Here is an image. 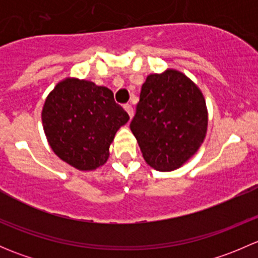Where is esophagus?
<instances>
[{
  "instance_id": "34e87169",
  "label": "esophagus",
  "mask_w": 258,
  "mask_h": 258,
  "mask_svg": "<svg viewBox=\"0 0 258 258\" xmlns=\"http://www.w3.org/2000/svg\"><path fill=\"white\" fill-rule=\"evenodd\" d=\"M123 108L126 110V112L128 113L130 118H132V116H134V108H132V106L128 105V103H126V105L123 106Z\"/></svg>"
}]
</instances>
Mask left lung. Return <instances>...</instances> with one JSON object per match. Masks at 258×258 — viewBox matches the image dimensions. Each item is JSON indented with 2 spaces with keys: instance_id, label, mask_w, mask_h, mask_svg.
Instances as JSON below:
<instances>
[{
  "instance_id": "8db88e82",
  "label": "left lung",
  "mask_w": 258,
  "mask_h": 258,
  "mask_svg": "<svg viewBox=\"0 0 258 258\" xmlns=\"http://www.w3.org/2000/svg\"><path fill=\"white\" fill-rule=\"evenodd\" d=\"M130 127L151 167L176 170L196 153L206 136L204 95L175 70L150 75L141 87Z\"/></svg>"
}]
</instances>
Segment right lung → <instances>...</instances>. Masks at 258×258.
I'll return each mask as SVG.
<instances>
[{
	"instance_id": "add662e5",
	"label": "right lung",
	"mask_w": 258,
	"mask_h": 258,
	"mask_svg": "<svg viewBox=\"0 0 258 258\" xmlns=\"http://www.w3.org/2000/svg\"><path fill=\"white\" fill-rule=\"evenodd\" d=\"M128 118L110 88L77 79L59 82L42 110L43 130L53 152L81 171L105 165L117 130Z\"/></svg>"
}]
</instances>
